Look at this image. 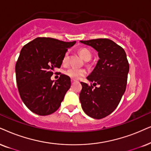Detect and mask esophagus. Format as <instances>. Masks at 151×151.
Wrapping results in <instances>:
<instances>
[{
  "label": "esophagus",
  "instance_id": "esophagus-1",
  "mask_svg": "<svg viewBox=\"0 0 151 151\" xmlns=\"http://www.w3.org/2000/svg\"><path fill=\"white\" fill-rule=\"evenodd\" d=\"M71 81H72V82H75V81H76L75 79H71Z\"/></svg>",
  "mask_w": 151,
  "mask_h": 151
}]
</instances>
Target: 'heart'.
I'll return each instance as SVG.
<instances>
[{
  "mask_svg": "<svg viewBox=\"0 0 151 151\" xmlns=\"http://www.w3.org/2000/svg\"><path fill=\"white\" fill-rule=\"evenodd\" d=\"M79 53L81 58L85 60H90L92 58V53L87 48H81L79 50ZM68 61H69V54L68 52H66L64 54L63 58V65H66L68 63ZM65 74L72 79H79L81 77L85 76L86 72L83 68H70L65 71Z\"/></svg>",
  "mask_w": 151,
  "mask_h": 151,
  "instance_id": "heart-1",
  "label": "heart"
}]
</instances>
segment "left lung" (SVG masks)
I'll list each match as a JSON object with an SVG mask.
<instances>
[{
    "label": "left lung",
    "mask_w": 151,
    "mask_h": 151,
    "mask_svg": "<svg viewBox=\"0 0 151 151\" xmlns=\"http://www.w3.org/2000/svg\"><path fill=\"white\" fill-rule=\"evenodd\" d=\"M98 52L100 59L87 79L93 82L88 85L81 82L79 100L83 111L90 117L101 119L117 107L126 89L129 63L125 51L109 39L80 41ZM99 85L98 87H93Z\"/></svg>",
    "instance_id": "left-lung-1"
}]
</instances>
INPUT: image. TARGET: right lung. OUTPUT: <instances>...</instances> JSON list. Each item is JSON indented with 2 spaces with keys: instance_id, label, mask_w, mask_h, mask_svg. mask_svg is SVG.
I'll list each match as a JSON object with an SVG mask.
<instances>
[{
  "instance_id": "1",
  "label": "right lung",
  "mask_w": 151,
  "mask_h": 151,
  "mask_svg": "<svg viewBox=\"0 0 151 151\" xmlns=\"http://www.w3.org/2000/svg\"><path fill=\"white\" fill-rule=\"evenodd\" d=\"M75 43L37 37L23 47L15 66L17 84L23 102L32 112L47 116L60 107L71 81L65 74H60L55 82L51 77Z\"/></svg>"
}]
</instances>
